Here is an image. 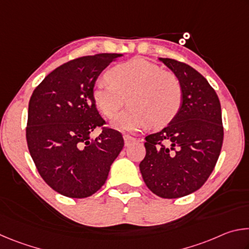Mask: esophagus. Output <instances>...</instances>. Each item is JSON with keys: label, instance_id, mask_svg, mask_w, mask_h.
<instances>
[{"label": "esophagus", "instance_id": "obj_1", "mask_svg": "<svg viewBox=\"0 0 249 249\" xmlns=\"http://www.w3.org/2000/svg\"><path fill=\"white\" fill-rule=\"evenodd\" d=\"M123 138H124V142H125V146L126 147H128V146H130L132 144H134V142H137L136 138L129 136V135H124Z\"/></svg>", "mask_w": 249, "mask_h": 249}]
</instances>
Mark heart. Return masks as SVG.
<instances>
[{"mask_svg": "<svg viewBox=\"0 0 249 249\" xmlns=\"http://www.w3.org/2000/svg\"><path fill=\"white\" fill-rule=\"evenodd\" d=\"M105 79L108 84H98L92 91L99 111L112 119L126 99L130 105L112 123L116 129L134 132L149 122L154 127H162L178 115L182 105V88L177 75L145 58L112 67Z\"/></svg>", "mask_w": 249, "mask_h": 249, "instance_id": "1", "label": "heart"}]
</instances>
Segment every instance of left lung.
Instances as JSON below:
<instances>
[{"instance_id": "8db88e82", "label": "left lung", "mask_w": 249, "mask_h": 249, "mask_svg": "<svg viewBox=\"0 0 249 249\" xmlns=\"http://www.w3.org/2000/svg\"><path fill=\"white\" fill-rule=\"evenodd\" d=\"M182 88V105L174 120L146 136L140 163L149 190L165 199L191 195L212 174L223 144L221 103L203 75L175 59L159 58Z\"/></svg>"}]
</instances>
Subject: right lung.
I'll use <instances>...</instances> for the list:
<instances>
[{
	"label": "right lung",
	"instance_id": "1",
	"mask_svg": "<svg viewBox=\"0 0 249 249\" xmlns=\"http://www.w3.org/2000/svg\"><path fill=\"white\" fill-rule=\"evenodd\" d=\"M122 53H98L66 62L45 77L28 104L26 140L41 178L60 195L83 199L100 190L123 149L121 133L105 122L92 91L100 73Z\"/></svg>",
	"mask_w": 249,
	"mask_h": 249
}]
</instances>
